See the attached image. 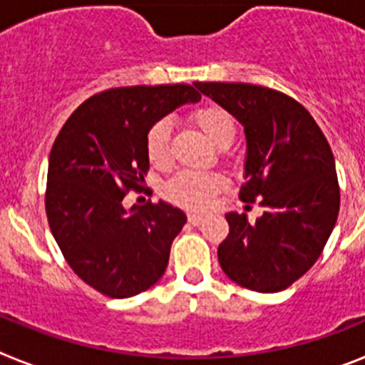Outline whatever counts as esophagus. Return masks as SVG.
<instances>
[{"instance_id": "1", "label": "esophagus", "mask_w": 365, "mask_h": 365, "mask_svg": "<svg viewBox=\"0 0 365 365\" xmlns=\"http://www.w3.org/2000/svg\"><path fill=\"white\" fill-rule=\"evenodd\" d=\"M188 221L192 222L193 227H199V225L205 221V217H202V215H199V214H188Z\"/></svg>"}]
</instances>
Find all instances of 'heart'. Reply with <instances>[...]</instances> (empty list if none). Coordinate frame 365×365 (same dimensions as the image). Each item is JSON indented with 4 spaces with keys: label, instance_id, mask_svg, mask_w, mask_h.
<instances>
[{
    "label": "heart",
    "instance_id": "b5f03b06",
    "mask_svg": "<svg viewBox=\"0 0 365 365\" xmlns=\"http://www.w3.org/2000/svg\"><path fill=\"white\" fill-rule=\"evenodd\" d=\"M190 118L217 146L227 140L232 143L235 135V120L221 106H197L190 113ZM144 150H146L148 160L155 168H166L170 164V122L166 118L155 120L148 128ZM222 186H225V177L219 173L185 170L168 180V185L164 186V195L168 201L185 206L190 210H202Z\"/></svg>",
    "mask_w": 365,
    "mask_h": 365
}]
</instances>
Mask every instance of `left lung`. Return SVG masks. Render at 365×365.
<instances>
[{"instance_id": "left-lung-1", "label": "left lung", "mask_w": 365, "mask_h": 365, "mask_svg": "<svg viewBox=\"0 0 365 365\" xmlns=\"http://www.w3.org/2000/svg\"><path fill=\"white\" fill-rule=\"evenodd\" d=\"M193 86L243 124L247 182L240 199L263 206L256 222L225 215L222 272L250 291H285L314 265L336 225L340 186L331 146L311 113L285 93L241 82Z\"/></svg>"}]
</instances>
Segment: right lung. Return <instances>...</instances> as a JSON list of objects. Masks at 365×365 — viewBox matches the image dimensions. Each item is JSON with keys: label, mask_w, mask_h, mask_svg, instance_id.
Instances as JSON below:
<instances>
[{"label": "right lung", "mask_w": 365, "mask_h": 365, "mask_svg": "<svg viewBox=\"0 0 365 365\" xmlns=\"http://www.w3.org/2000/svg\"><path fill=\"white\" fill-rule=\"evenodd\" d=\"M201 100L188 83L113 87L74 109L49 155L45 212L74 274L109 298H130L163 278L186 222L168 202L124 208L150 170L144 150L155 120Z\"/></svg>", "instance_id": "right-lung-1"}]
</instances>
